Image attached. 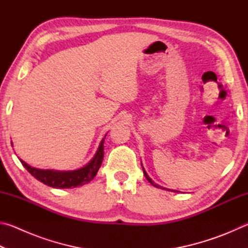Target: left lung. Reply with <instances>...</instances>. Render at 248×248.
<instances>
[{
  "mask_svg": "<svg viewBox=\"0 0 248 248\" xmlns=\"http://www.w3.org/2000/svg\"><path fill=\"white\" fill-rule=\"evenodd\" d=\"M141 165H142V164H141ZM142 170H143V174H144V176H145V178H146V179H148V180H149V183H151V184H152L154 187H156V188H161V189H164V190H169V189H166V188H163V187H161V186H158V185H156V184H155V183L153 182V180H152V179H151V178L149 177V175H148V174H146V171H145V170L143 169V166H142ZM171 191H175V190H171Z\"/></svg>",
  "mask_w": 248,
  "mask_h": 248,
  "instance_id": "left-lung-1",
  "label": "left lung"
}]
</instances>
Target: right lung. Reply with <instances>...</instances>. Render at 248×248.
<instances>
[{
	"label": "right lung",
	"mask_w": 248,
	"mask_h": 248,
	"mask_svg": "<svg viewBox=\"0 0 248 248\" xmlns=\"http://www.w3.org/2000/svg\"><path fill=\"white\" fill-rule=\"evenodd\" d=\"M106 138V136H105ZM100 142L99 148L96 152L93 159L86 166L77 170L69 171H59L53 170H38L35 167L29 166L23 159L19 158L20 163L31 173L33 177L38 179L39 182L44 183L47 186L53 188H71L83 186L87 183H90L93 179L102 165L104 159V140Z\"/></svg>",
	"instance_id": "right-lung-1"
}]
</instances>
